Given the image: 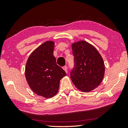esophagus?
<instances>
[{
	"label": "esophagus",
	"mask_w": 128,
	"mask_h": 128,
	"mask_svg": "<svg viewBox=\"0 0 128 128\" xmlns=\"http://www.w3.org/2000/svg\"><path fill=\"white\" fill-rule=\"evenodd\" d=\"M62 69H63L64 70H65V72H66L67 73V67H66V66H64L63 67H62Z\"/></svg>",
	"instance_id": "1"
}]
</instances>
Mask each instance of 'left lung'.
<instances>
[{
    "instance_id": "obj_1",
    "label": "left lung",
    "mask_w": 128,
    "mask_h": 128,
    "mask_svg": "<svg viewBox=\"0 0 128 128\" xmlns=\"http://www.w3.org/2000/svg\"><path fill=\"white\" fill-rule=\"evenodd\" d=\"M72 48L74 67L70 73V78L78 89L88 92L98 87L103 79V59L95 47L86 41L73 43Z\"/></svg>"
}]
</instances>
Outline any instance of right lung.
Masks as SVG:
<instances>
[{
	"mask_svg": "<svg viewBox=\"0 0 128 128\" xmlns=\"http://www.w3.org/2000/svg\"><path fill=\"white\" fill-rule=\"evenodd\" d=\"M55 43L46 41L29 56L26 63V80L33 92L45 98H50L59 91L60 81L66 73L56 64L54 56Z\"/></svg>",
	"mask_w": 128,
	"mask_h": 128,
	"instance_id": "add662e5",
	"label": "right lung"
}]
</instances>
